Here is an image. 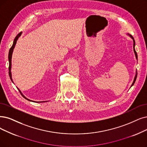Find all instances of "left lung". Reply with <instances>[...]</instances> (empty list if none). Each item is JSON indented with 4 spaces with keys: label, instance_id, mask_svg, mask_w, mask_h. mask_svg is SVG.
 I'll use <instances>...</instances> for the list:
<instances>
[{
    "label": "left lung",
    "instance_id": "1",
    "mask_svg": "<svg viewBox=\"0 0 147 147\" xmlns=\"http://www.w3.org/2000/svg\"><path fill=\"white\" fill-rule=\"evenodd\" d=\"M131 37L133 38V50H134V54H135V55H136V59H138V55H137V52H136V51H135V49H134V46H135V41H134V38H133V37H132V36H131ZM137 75H138V73L136 72V76H135V78H134V81H133V84H132V85H131V86L134 84V83H135V81H136V78H137Z\"/></svg>",
    "mask_w": 147,
    "mask_h": 147
}]
</instances>
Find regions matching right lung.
<instances>
[{
    "mask_svg": "<svg viewBox=\"0 0 147 147\" xmlns=\"http://www.w3.org/2000/svg\"><path fill=\"white\" fill-rule=\"evenodd\" d=\"M21 34H22V32H19L18 34L17 35V36L16 37V38H15L14 40L13 44L12 46L11 47V48L9 49V54H8V60H9V67H8V69H9V75L10 79H11V81H12V82H13V80H12V77H11V58H12V54H13V49H14V48L15 45H16V44L17 40V39L19 38V37L20 36ZM19 92H20V90H19ZM20 93H21V92H20ZM21 94H22V93H21ZM22 96H23V97H24L26 99H27V100L30 101V100H29V99H27L26 98H25L23 95H22ZM44 102H45V101H44Z\"/></svg>",
    "mask_w": 147,
    "mask_h": 147,
    "instance_id": "right-lung-1",
    "label": "right lung"
}]
</instances>
